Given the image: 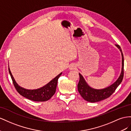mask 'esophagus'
<instances>
[{
  "mask_svg": "<svg viewBox=\"0 0 131 131\" xmlns=\"http://www.w3.org/2000/svg\"><path fill=\"white\" fill-rule=\"evenodd\" d=\"M76 66L74 64H71L69 66V69L70 70H73L74 69H76Z\"/></svg>",
  "mask_w": 131,
  "mask_h": 131,
  "instance_id": "1",
  "label": "esophagus"
}]
</instances>
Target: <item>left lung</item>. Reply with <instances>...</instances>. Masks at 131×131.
<instances>
[{
	"label": "left lung",
	"instance_id": "left-lung-1",
	"mask_svg": "<svg viewBox=\"0 0 131 131\" xmlns=\"http://www.w3.org/2000/svg\"><path fill=\"white\" fill-rule=\"evenodd\" d=\"M120 50L122 55V70L120 75L115 82L110 85L109 87L102 89H95L89 87L84 80L83 77L80 73V81L77 85L78 91L81 96L87 102L95 103L102 101L110 97L115 91L116 89L120 84L124 78V58L121 47L119 45H115Z\"/></svg>",
	"mask_w": 131,
	"mask_h": 131
}]
</instances>
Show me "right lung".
Segmentation results:
<instances>
[{
	"mask_svg": "<svg viewBox=\"0 0 131 131\" xmlns=\"http://www.w3.org/2000/svg\"><path fill=\"white\" fill-rule=\"evenodd\" d=\"M9 72L12 77L14 87L17 92L25 98L35 102H46L49 100L55 94L58 81L62 72L43 87L37 89H26L19 86L15 80L9 68Z\"/></svg>",
	"mask_w": 131,
	"mask_h": 131,
	"instance_id": "right-lung-1",
	"label": "right lung"
}]
</instances>
